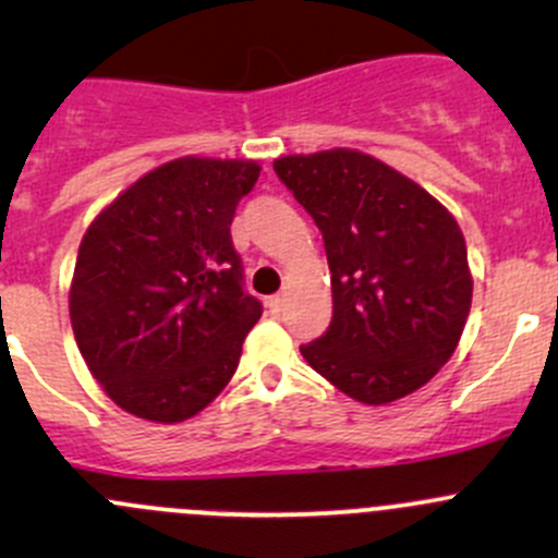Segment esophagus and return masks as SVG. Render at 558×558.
<instances>
[{
	"label": "esophagus",
	"instance_id": "34e87169",
	"mask_svg": "<svg viewBox=\"0 0 558 558\" xmlns=\"http://www.w3.org/2000/svg\"><path fill=\"white\" fill-rule=\"evenodd\" d=\"M283 302H286V294H275V296H269V300H267V307L272 313H278L280 307H283Z\"/></svg>",
	"mask_w": 558,
	"mask_h": 558
}]
</instances>
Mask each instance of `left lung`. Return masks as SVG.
Segmentation results:
<instances>
[{"mask_svg": "<svg viewBox=\"0 0 558 558\" xmlns=\"http://www.w3.org/2000/svg\"><path fill=\"white\" fill-rule=\"evenodd\" d=\"M275 172L324 234L331 324L302 356L331 386L386 404L451 359L472 305L451 213L384 161L348 148L283 156Z\"/></svg>", "mask_w": 558, "mask_h": 558, "instance_id": "left-lung-1", "label": "left lung"}]
</instances>
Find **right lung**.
I'll list each match as a JSON object with an SVG mask.
<instances>
[{"instance_id":"right-lung-1","label":"right lung","mask_w":558,"mask_h":558,"mask_svg":"<svg viewBox=\"0 0 558 558\" xmlns=\"http://www.w3.org/2000/svg\"><path fill=\"white\" fill-rule=\"evenodd\" d=\"M258 172L256 161H167L83 234L72 331L92 375L126 413L178 424L232 380L262 302L245 291L229 227Z\"/></svg>"}]
</instances>
